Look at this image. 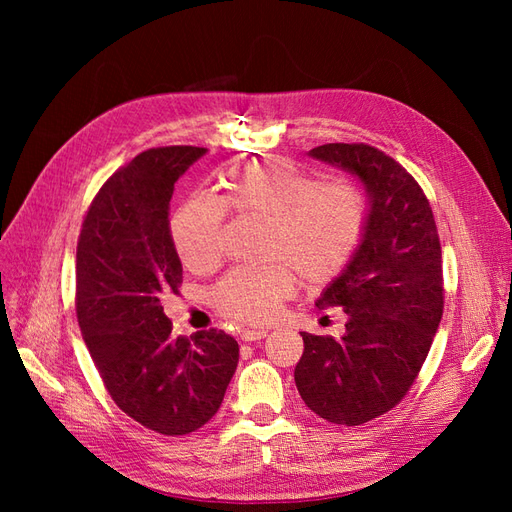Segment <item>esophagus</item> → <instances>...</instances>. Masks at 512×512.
Masks as SVG:
<instances>
[{
	"label": "esophagus",
	"instance_id": "esophagus-1",
	"mask_svg": "<svg viewBox=\"0 0 512 512\" xmlns=\"http://www.w3.org/2000/svg\"><path fill=\"white\" fill-rule=\"evenodd\" d=\"M267 335H269V331H265V329H245V331H241V339L247 344L260 342V339H265Z\"/></svg>",
	"mask_w": 512,
	"mask_h": 512
}]
</instances>
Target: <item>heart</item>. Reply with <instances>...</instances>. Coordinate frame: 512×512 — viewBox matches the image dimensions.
<instances>
[{
	"instance_id": "heart-1",
	"label": "heart",
	"mask_w": 512,
	"mask_h": 512,
	"mask_svg": "<svg viewBox=\"0 0 512 512\" xmlns=\"http://www.w3.org/2000/svg\"><path fill=\"white\" fill-rule=\"evenodd\" d=\"M267 224L262 269H237L211 290V305L235 322L269 320L294 290L331 282L342 273L365 228V198L350 183H320L288 162H250L222 181L220 200L192 196L170 222L179 258L194 273L211 271L222 256L224 213Z\"/></svg>"
}]
</instances>
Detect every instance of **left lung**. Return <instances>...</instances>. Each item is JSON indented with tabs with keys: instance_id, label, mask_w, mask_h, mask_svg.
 <instances>
[{
	"instance_id": "left-lung-1",
	"label": "left lung",
	"mask_w": 512,
	"mask_h": 512,
	"mask_svg": "<svg viewBox=\"0 0 512 512\" xmlns=\"http://www.w3.org/2000/svg\"><path fill=\"white\" fill-rule=\"evenodd\" d=\"M309 156L346 170L367 196L361 243L316 301L318 309L344 307L346 333H301L294 367L305 406L352 427L395 408L421 371L442 320V250L429 200L393 158L346 143Z\"/></svg>"
}]
</instances>
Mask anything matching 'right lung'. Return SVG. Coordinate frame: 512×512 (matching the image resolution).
<instances>
[{"mask_svg": "<svg viewBox=\"0 0 512 512\" xmlns=\"http://www.w3.org/2000/svg\"><path fill=\"white\" fill-rule=\"evenodd\" d=\"M205 153H138L102 185L76 247V316L91 359L115 404L164 436L209 423L239 363V344L224 331L170 337L173 322L160 301L183 280L170 198Z\"/></svg>", "mask_w": 512, "mask_h": 512, "instance_id": "right-lung-1", "label": "right lung"}]
</instances>
